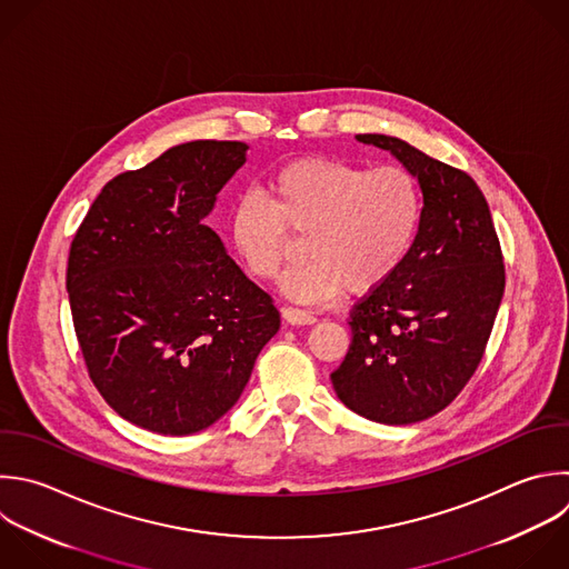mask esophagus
Listing matches in <instances>:
<instances>
[{
  "label": "esophagus",
  "mask_w": 569,
  "mask_h": 569,
  "mask_svg": "<svg viewBox=\"0 0 569 569\" xmlns=\"http://www.w3.org/2000/svg\"><path fill=\"white\" fill-rule=\"evenodd\" d=\"M282 318H284L289 325H298V327H302V325H313V322H316V318H313L309 311L296 309V307H282Z\"/></svg>",
  "instance_id": "34e87169"
}]
</instances>
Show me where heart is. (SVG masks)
<instances>
[{"label":"heart","instance_id":"obj_1","mask_svg":"<svg viewBox=\"0 0 569 569\" xmlns=\"http://www.w3.org/2000/svg\"><path fill=\"white\" fill-rule=\"evenodd\" d=\"M271 200L240 193L229 211V240L247 271L273 278L289 247L287 228L305 236V262L291 267L280 291L296 302H325L342 289L365 296L389 282L411 253L420 229L422 191L402 167L365 169L309 156L280 167Z\"/></svg>","mask_w":569,"mask_h":569}]
</instances>
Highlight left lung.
<instances>
[{"mask_svg":"<svg viewBox=\"0 0 569 569\" xmlns=\"http://www.w3.org/2000/svg\"><path fill=\"white\" fill-rule=\"evenodd\" d=\"M422 191L416 242L398 273L351 311V347L331 373L338 398L382 425L445 409L473 376L502 293L505 267L489 204L462 171L411 144L365 133Z\"/></svg>","mask_w":569,"mask_h":569,"instance_id":"8db88e82","label":"left lung"}]
</instances>
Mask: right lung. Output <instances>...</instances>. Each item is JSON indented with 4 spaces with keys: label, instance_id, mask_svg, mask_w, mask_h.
<instances>
[{
    "label": "right lung",
    "instance_id": "obj_1",
    "mask_svg": "<svg viewBox=\"0 0 569 569\" xmlns=\"http://www.w3.org/2000/svg\"><path fill=\"white\" fill-rule=\"evenodd\" d=\"M247 153L244 142L178 144L113 178L73 238L67 291L89 376L142 429L211 427L280 329L271 296L204 224Z\"/></svg>",
    "mask_w": 569,
    "mask_h": 569
}]
</instances>
